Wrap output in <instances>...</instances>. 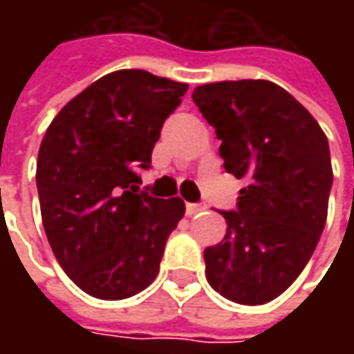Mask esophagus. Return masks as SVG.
<instances>
[{
	"mask_svg": "<svg viewBox=\"0 0 354 354\" xmlns=\"http://www.w3.org/2000/svg\"><path fill=\"white\" fill-rule=\"evenodd\" d=\"M207 211V205H195V203H187V214L193 216V214H198V212Z\"/></svg>",
	"mask_w": 354,
	"mask_h": 354,
	"instance_id": "esophagus-1",
	"label": "esophagus"
}]
</instances>
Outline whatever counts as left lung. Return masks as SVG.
Listing matches in <instances>:
<instances>
[{
  "instance_id": "8db88e82",
  "label": "left lung",
  "mask_w": 354,
  "mask_h": 354,
  "mask_svg": "<svg viewBox=\"0 0 354 354\" xmlns=\"http://www.w3.org/2000/svg\"><path fill=\"white\" fill-rule=\"evenodd\" d=\"M193 102L223 142L225 169L248 179L238 211L223 212V242L205 250V274L226 299L262 306L292 286L319 242L333 183L327 136L270 80L203 84Z\"/></svg>"
}]
</instances>
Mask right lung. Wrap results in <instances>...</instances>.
I'll return each instance as SVG.
<instances>
[{"instance_id": "obj_1", "label": "right lung", "mask_w": 354, "mask_h": 354, "mask_svg": "<svg viewBox=\"0 0 354 354\" xmlns=\"http://www.w3.org/2000/svg\"><path fill=\"white\" fill-rule=\"evenodd\" d=\"M185 82L124 68L98 78L62 108L37 157L48 244L64 274L98 299H126L159 272L165 242L185 214L181 197L140 193L165 118Z\"/></svg>"}]
</instances>
